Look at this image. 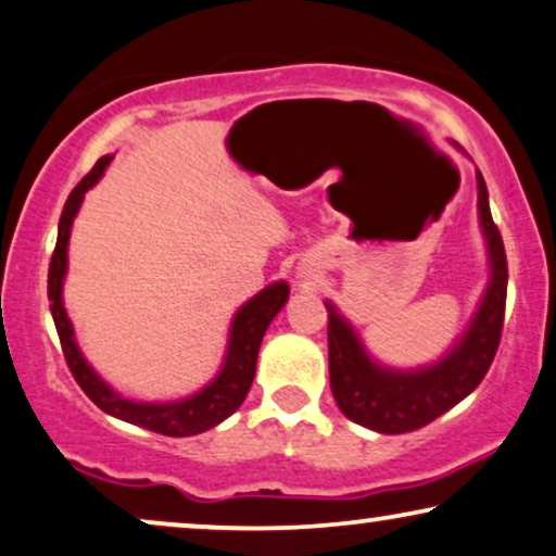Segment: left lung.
Wrapping results in <instances>:
<instances>
[{
  "label": "left lung",
  "instance_id": "obj_1",
  "mask_svg": "<svg viewBox=\"0 0 556 556\" xmlns=\"http://www.w3.org/2000/svg\"><path fill=\"white\" fill-rule=\"evenodd\" d=\"M478 216L483 228L491 282L485 287L478 313L472 315L463 338L442 355L438 364L396 371L376 364L366 353L351 323L328 307V358L330 389L340 412L355 425L381 434H404L429 425L463 402L483 381L498 351L503 313H506L508 264L498 226L493 224L488 188L478 173Z\"/></svg>",
  "mask_w": 556,
  "mask_h": 556
}]
</instances>
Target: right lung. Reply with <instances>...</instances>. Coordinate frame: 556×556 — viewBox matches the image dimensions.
<instances>
[{"mask_svg": "<svg viewBox=\"0 0 556 556\" xmlns=\"http://www.w3.org/2000/svg\"><path fill=\"white\" fill-rule=\"evenodd\" d=\"M111 160H114L111 154L101 157L93 165L91 173L73 188L68 201H65L61 224H58V241L48 269V300L50 313H53L55 320L58 338H61L73 379L78 381V387L86 391V396L91 399L101 412H106L116 419L129 421V425L150 429V432L167 434V438H190V434H201L205 429L220 425L226 417H231V414L241 406L243 399H247L251 381H254L256 374L258 345H262V338L266 328H269V323L274 320V315L285 307L287 298H290V285H269L266 290L254 294V298L233 315L224 366H220L216 379H213L208 387L198 391V394L180 399V402L165 404L135 402V399L116 394V391L111 389L84 358V353H80V348L76 343V332H73L68 313H65L63 307V282L65 271H68V239L73 218H76L80 203H84L86 190L99 182V177L103 175V169H106Z\"/></svg>", "mask_w": 556, "mask_h": 556, "instance_id": "obj_1", "label": "right lung"}]
</instances>
